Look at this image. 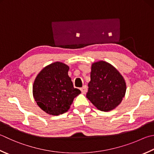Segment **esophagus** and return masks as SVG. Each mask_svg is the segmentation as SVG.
<instances>
[{
    "mask_svg": "<svg viewBox=\"0 0 154 154\" xmlns=\"http://www.w3.org/2000/svg\"><path fill=\"white\" fill-rule=\"evenodd\" d=\"M80 91L82 92V94H85L87 92V86L86 85L83 86V87H82V88H80Z\"/></svg>",
    "mask_w": 154,
    "mask_h": 154,
    "instance_id": "esophagus-1",
    "label": "esophagus"
}]
</instances>
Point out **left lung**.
<instances>
[{
	"label": "left lung",
	"mask_w": 154,
	"mask_h": 154,
	"mask_svg": "<svg viewBox=\"0 0 154 154\" xmlns=\"http://www.w3.org/2000/svg\"><path fill=\"white\" fill-rule=\"evenodd\" d=\"M123 76L114 66L104 61L91 66V81L86 98L102 111H110L119 104L126 92Z\"/></svg>",
	"instance_id": "left-lung-1"
}]
</instances>
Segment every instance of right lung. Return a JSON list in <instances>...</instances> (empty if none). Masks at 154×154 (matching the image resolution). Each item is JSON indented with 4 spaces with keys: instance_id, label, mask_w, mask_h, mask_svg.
<instances>
[{
    "instance_id": "1",
    "label": "right lung",
    "mask_w": 154,
    "mask_h": 154,
    "mask_svg": "<svg viewBox=\"0 0 154 154\" xmlns=\"http://www.w3.org/2000/svg\"><path fill=\"white\" fill-rule=\"evenodd\" d=\"M69 66L56 62L45 66L37 74L33 85V95L41 109L51 115L67 112L74 98L81 93L74 88L68 76Z\"/></svg>"
}]
</instances>
